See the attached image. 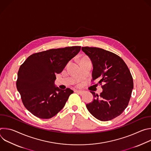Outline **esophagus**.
<instances>
[{
    "label": "esophagus",
    "instance_id": "esophagus-1",
    "mask_svg": "<svg viewBox=\"0 0 151 151\" xmlns=\"http://www.w3.org/2000/svg\"><path fill=\"white\" fill-rule=\"evenodd\" d=\"M75 92L76 93H78V94H80V95H82V94H83V91H81V90H75Z\"/></svg>",
    "mask_w": 151,
    "mask_h": 151
}]
</instances>
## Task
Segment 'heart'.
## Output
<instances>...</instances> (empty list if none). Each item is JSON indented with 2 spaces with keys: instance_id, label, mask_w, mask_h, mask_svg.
Returning <instances> with one entry per match:
<instances>
[{
  "instance_id": "heart-1",
  "label": "heart",
  "mask_w": 151,
  "mask_h": 151,
  "mask_svg": "<svg viewBox=\"0 0 151 151\" xmlns=\"http://www.w3.org/2000/svg\"><path fill=\"white\" fill-rule=\"evenodd\" d=\"M83 58H82V59H83Z\"/></svg>"
}]
</instances>
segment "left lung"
Masks as SVG:
<instances>
[{
  "label": "left lung",
  "instance_id": "8db88e82",
  "mask_svg": "<svg viewBox=\"0 0 151 151\" xmlns=\"http://www.w3.org/2000/svg\"><path fill=\"white\" fill-rule=\"evenodd\" d=\"M91 61L93 80H99L102 92L93 91L92 102L86 104L90 113L101 121L111 120L120 115L130 101L133 89L131 73L124 60L116 54L96 47H82Z\"/></svg>",
  "mask_w": 151,
  "mask_h": 151
}]
</instances>
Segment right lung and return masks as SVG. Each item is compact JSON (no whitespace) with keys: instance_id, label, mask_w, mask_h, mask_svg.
<instances>
[{"instance_id":"obj_1","label":"right lung","mask_w":151,"mask_h":151,"mask_svg":"<svg viewBox=\"0 0 151 151\" xmlns=\"http://www.w3.org/2000/svg\"><path fill=\"white\" fill-rule=\"evenodd\" d=\"M81 47L51 49L29 56L19 69L17 88L26 108L41 119L57 115L73 93L56 87L55 75L76 55Z\"/></svg>"}]
</instances>
